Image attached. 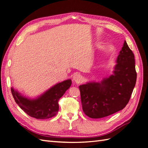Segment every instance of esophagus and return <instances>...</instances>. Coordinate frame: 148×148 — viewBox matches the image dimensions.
Listing matches in <instances>:
<instances>
[{
    "instance_id": "34e87169",
    "label": "esophagus",
    "mask_w": 148,
    "mask_h": 148,
    "mask_svg": "<svg viewBox=\"0 0 148 148\" xmlns=\"http://www.w3.org/2000/svg\"><path fill=\"white\" fill-rule=\"evenodd\" d=\"M73 81L78 84L82 83L83 81L82 76L78 73H75L73 77Z\"/></svg>"
}]
</instances>
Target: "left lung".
I'll use <instances>...</instances> for the list:
<instances>
[{
	"label": "left lung",
	"mask_w": 148,
	"mask_h": 148,
	"mask_svg": "<svg viewBox=\"0 0 148 148\" xmlns=\"http://www.w3.org/2000/svg\"><path fill=\"white\" fill-rule=\"evenodd\" d=\"M136 76L135 56L125 41L113 74L101 82H89L79 86L84 113L90 118L100 119L122 110L130 99Z\"/></svg>",
	"instance_id": "8db88e82"
}]
</instances>
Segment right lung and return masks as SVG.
I'll return each instance as SVG.
<instances>
[{"instance_id":"right-lung-1","label":"right lung","mask_w":148,"mask_h":148,"mask_svg":"<svg viewBox=\"0 0 148 148\" xmlns=\"http://www.w3.org/2000/svg\"><path fill=\"white\" fill-rule=\"evenodd\" d=\"M71 84L70 79L65 80L53 85L34 98L23 96L13 87L11 88V91L16 104L30 117L37 119H46L57 114L59 109L58 101Z\"/></svg>"}]
</instances>
